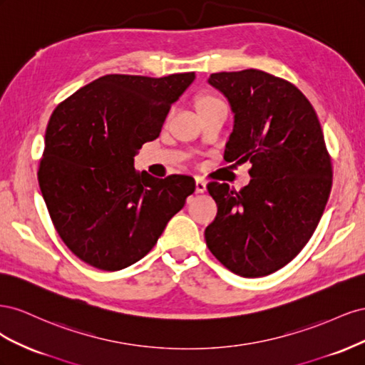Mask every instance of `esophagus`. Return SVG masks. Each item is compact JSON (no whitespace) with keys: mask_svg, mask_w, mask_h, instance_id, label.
<instances>
[{"mask_svg":"<svg viewBox=\"0 0 365 365\" xmlns=\"http://www.w3.org/2000/svg\"><path fill=\"white\" fill-rule=\"evenodd\" d=\"M207 190V181L204 178H196V193H204Z\"/></svg>","mask_w":365,"mask_h":365,"instance_id":"esophagus-1","label":"esophagus"}]
</instances>
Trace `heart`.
Wrapping results in <instances>:
<instances>
[{
	"label": "heart",
	"mask_w": 365,
	"mask_h": 365,
	"mask_svg": "<svg viewBox=\"0 0 365 365\" xmlns=\"http://www.w3.org/2000/svg\"><path fill=\"white\" fill-rule=\"evenodd\" d=\"M217 101L216 97H212V96H205V97H201L200 102H197V105H202V103H208V102H215Z\"/></svg>",
	"instance_id": "1"
}]
</instances>
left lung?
Segmentation results:
<instances>
[{"label": "left lung", "mask_w": 365, "mask_h": 365, "mask_svg": "<svg viewBox=\"0 0 365 365\" xmlns=\"http://www.w3.org/2000/svg\"><path fill=\"white\" fill-rule=\"evenodd\" d=\"M208 83L235 114L225 161L252 165L239 192L225 182L207 185L217 215L205 242L231 272L263 277L314 235L332 189V163L315 109L291 82L250 68L213 73Z\"/></svg>", "instance_id": "8db88e82"}]
</instances>
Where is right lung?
I'll return each instance as SVG.
<instances>
[{
    "mask_svg": "<svg viewBox=\"0 0 365 365\" xmlns=\"http://www.w3.org/2000/svg\"><path fill=\"white\" fill-rule=\"evenodd\" d=\"M193 81L106 74L53 111L38 181L54 228L85 263L118 271L138 262L195 192L192 176L160 180L134 168Z\"/></svg>",
    "mask_w": 365,
    "mask_h": 365,
    "instance_id": "obj_1",
    "label": "right lung"
}]
</instances>
